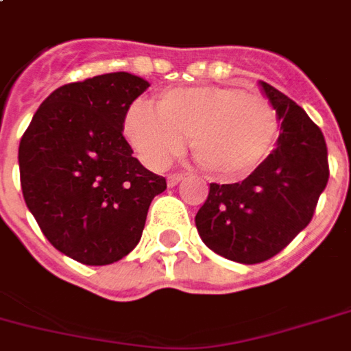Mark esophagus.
I'll return each mask as SVG.
<instances>
[{
	"label": "esophagus",
	"instance_id": "34e87169",
	"mask_svg": "<svg viewBox=\"0 0 351 351\" xmlns=\"http://www.w3.org/2000/svg\"><path fill=\"white\" fill-rule=\"evenodd\" d=\"M180 180H184L182 173H171V175L167 176V186L169 188H173V186H176Z\"/></svg>",
	"mask_w": 351,
	"mask_h": 351
}]
</instances>
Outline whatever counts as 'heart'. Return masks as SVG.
Instances as JSON below:
<instances>
[{
	"label": "heart",
	"instance_id": "heart-1",
	"mask_svg": "<svg viewBox=\"0 0 351 351\" xmlns=\"http://www.w3.org/2000/svg\"><path fill=\"white\" fill-rule=\"evenodd\" d=\"M279 115L266 96L225 85L163 90L156 110L137 102L124 117L123 132L145 165L163 167L184 149L219 180L253 173L279 139Z\"/></svg>",
	"mask_w": 351,
	"mask_h": 351
}]
</instances>
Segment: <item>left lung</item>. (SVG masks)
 Listing matches in <instances>:
<instances>
[{
    "mask_svg": "<svg viewBox=\"0 0 351 351\" xmlns=\"http://www.w3.org/2000/svg\"><path fill=\"white\" fill-rule=\"evenodd\" d=\"M261 87L279 115L277 147L245 180L210 184L195 215L202 241L240 264H258L287 247L311 223L329 178L320 128L281 90L266 82Z\"/></svg>",
    "mask_w": 351,
    "mask_h": 351,
    "instance_id": "1",
    "label": "left lung"
}]
</instances>
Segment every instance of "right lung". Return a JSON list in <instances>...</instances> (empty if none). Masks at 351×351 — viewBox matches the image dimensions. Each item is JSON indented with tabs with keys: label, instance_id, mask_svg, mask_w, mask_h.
<instances>
[{
	"label": "right lung",
	"instance_id": "obj_1",
	"mask_svg": "<svg viewBox=\"0 0 351 351\" xmlns=\"http://www.w3.org/2000/svg\"><path fill=\"white\" fill-rule=\"evenodd\" d=\"M149 87L128 72L66 83L40 104L20 141L27 208L57 251L87 266L128 255L150 202L167 188L123 136L130 106Z\"/></svg>",
	"mask_w": 351,
	"mask_h": 351
}]
</instances>
